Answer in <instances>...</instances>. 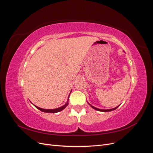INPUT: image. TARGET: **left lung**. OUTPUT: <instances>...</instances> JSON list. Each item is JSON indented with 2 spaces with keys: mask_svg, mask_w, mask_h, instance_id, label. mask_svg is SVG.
Masks as SVG:
<instances>
[{
  "mask_svg": "<svg viewBox=\"0 0 153 153\" xmlns=\"http://www.w3.org/2000/svg\"><path fill=\"white\" fill-rule=\"evenodd\" d=\"M90 105V104H89ZM90 106H91L92 108H93L94 109H95V110H98V111H101V112H109V111H112V110H115L116 109L118 106H117V107H115V108H112V109H109V110H101V109H99V108H96V107H94V106H92L91 105H90Z\"/></svg>",
  "mask_w": 153,
  "mask_h": 153,
  "instance_id": "1",
  "label": "left lung"
}]
</instances>
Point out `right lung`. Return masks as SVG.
Returning a JSON list of instances; mask_svg holds the SVG:
<instances>
[{
	"label": "right lung",
	"instance_id": "1",
	"mask_svg": "<svg viewBox=\"0 0 153 153\" xmlns=\"http://www.w3.org/2000/svg\"><path fill=\"white\" fill-rule=\"evenodd\" d=\"M68 103L67 102L65 105H64V106H61V107H59V108H55V109H43V108H39V107H38V106H35L36 107L38 108V109H39V110H41V111H42V112H47V113H56V112H60V111H61V110H62L63 109H64L65 108L66 106H68Z\"/></svg>",
	"mask_w": 153,
	"mask_h": 153
}]
</instances>
